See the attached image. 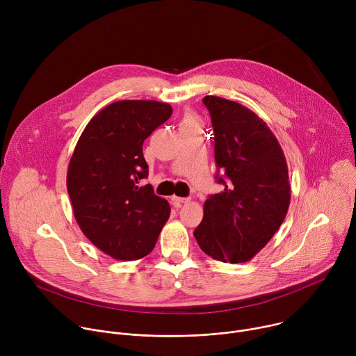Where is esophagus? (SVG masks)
Instances as JSON below:
<instances>
[{
    "label": "esophagus",
    "instance_id": "esophagus-1",
    "mask_svg": "<svg viewBox=\"0 0 356 356\" xmlns=\"http://www.w3.org/2000/svg\"><path fill=\"white\" fill-rule=\"evenodd\" d=\"M172 201H173V204L180 206V204H184V202H187V201H188V198H186V197H176V195H173V197H172Z\"/></svg>",
    "mask_w": 356,
    "mask_h": 356
}]
</instances>
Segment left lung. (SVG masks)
Here are the masks:
<instances>
[{"label":"left lung","instance_id":"8db88e82","mask_svg":"<svg viewBox=\"0 0 356 356\" xmlns=\"http://www.w3.org/2000/svg\"><path fill=\"white\" fill-rule=\"evenodd\" d=\"M213 124L218 173L225 188L204 202L194 229L202 252L216 261H250L272 239L290 204L286 158L279 140L255 113L216 95H206Z\"/></svg>","mask_w":356,"mask_h":356}]
</instances>
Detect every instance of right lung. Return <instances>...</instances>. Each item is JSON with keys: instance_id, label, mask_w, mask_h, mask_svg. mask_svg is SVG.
Instances as JSON below:
<instances>
[{"instance_id": "obj_1", "label": "right lung", "mask_w": 356, "mask_h": 356, "mask_svg": "<svg viewBox=\"0 0 356 356\" xmlns=\"http://www.w3.org/2000/svg\"><path fill=\"white\" fill-rule=\"evenodd\" d=\"M173 110L154 99H122L97 113L84 128L67 169L74 218L99 250L118 261H136L155 248L170 216L154 193L143 140Z\"/></svg>"}]
</instances>
